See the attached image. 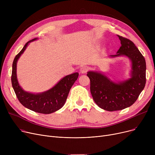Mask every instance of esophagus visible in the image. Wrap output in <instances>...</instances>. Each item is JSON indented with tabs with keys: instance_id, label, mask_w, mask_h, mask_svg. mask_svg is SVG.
<instances>
[{
	"instance_id": "esophagus-1",
	"label": "esophagus",
	"mask_w": 155,
	"mask_h": 155,
	"mask_svg": "<svg viewBox=\"0 0 155 155\" xmlns=\"http://www.w3.org/2000/svg\"><path fill=\"white\" fill-rule=\"evenodd\" d=\"M88 67H85V66H84V67H82V68H80V73H87V71H88Z\"/></svg>"
}]
</instances>
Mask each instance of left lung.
I'll use <instances>...</instances> for the list:
<instances>
[{"label":"left lung","mask_w":155,"mask_h":155,"mask_svg":"<svg viewBox=\"0 0 155 155\" xmlns=\"http://www.w3.org/2000/svg\"><path fill=\"white\" fill-rule=\"evenodd\" d=\"M121 46L117 54L110 57L126 56L132 63L131 77L124 82L115 83L101 73L90 71L91 92L99 107L108 111L129 107L137 99L146 84V61L143 54L131 40L118 36Z\"/></svg>","instance_id":"obj_1"}]
</instances>
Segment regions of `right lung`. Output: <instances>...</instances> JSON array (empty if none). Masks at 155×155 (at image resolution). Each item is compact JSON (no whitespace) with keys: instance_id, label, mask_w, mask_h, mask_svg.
Here are the masks:
<instances>
[{"instance_id":"1","label":"right lung","mask_w":155,"mask_h":155,"mask_svg":"<svg viewBox=\"0 0 155 155\" xmlns=\"http://www.w3.org/2000/svg\"><path fill=\"white\" fill-rule=\"evenodd\" d=\"M36 39V38H35L29 41L15 56L12 63L11 82L15 95L23 106L36 112L48 114L59 110L63 106L71 87L78 78V73H74L63 77L53 88L43 93L36 94L24 91L17 79V62L28 44Z\"/></svg>"}]
</instances>
